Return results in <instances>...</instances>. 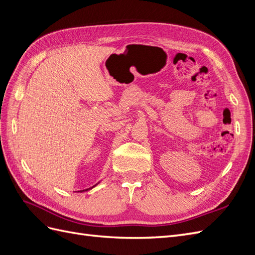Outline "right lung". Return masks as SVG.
<instances>
[{"mask_svg": "<svg viewBox=\"0 0 255 255\" xmlns=\"http://www.w3.org/2000/svg\"><path fill=\"white\" fill-rule=\"evenodd\" d=\"M99 184V183H98ZM98 184H96V185H98ZM96 185H95V186H96ZM95 186H92V187H90V188H87V189H84V190H80V192H83V191H88L89 189H91V188H94Z\"/></svg>", "mask_w": 255, "mask_h": 255, "instance_id": "1", "label": "right lung"}]
</instances>
